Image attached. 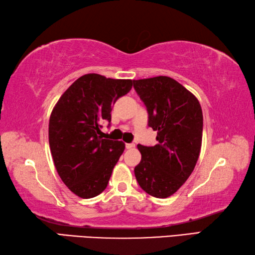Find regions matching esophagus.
Segmentation results:
<instances>
[{
    "label": "esophagus",
    "mask_w": 255,
    "mask_h": 255,
    "mask_svg": "<svg viewBox=\"0 0 255 255\" xmlns=\"http://www.w3.org/2000/svg\"><path fill=\"white\" fill-rule=\"evenodd\" d=\"M126 148L127 149H132V148H135V143H126Z\"/></svg>",
    "instance_id": "1"
}]
</instances>
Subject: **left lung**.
<instances>
[{
	"label": "left lung",
	"mask_w": 255,
	"mask_h": 255,
	"mask_svg": "<svg viewBox=\"0 0 255 255\" xmlns=\"http://www.w3.org/2000/svg\"><path fill=\"white\" fill-rule=\"evenodd\" d=\"M132 83L158 141L151 147L137 146L141 160L135 167L136 179L147 194L166 198L186 182L197 163L203 136L201 105L191 91L169 77Z\"/></svg>",
	"instance_id": "obj_1"
}]
</instances>
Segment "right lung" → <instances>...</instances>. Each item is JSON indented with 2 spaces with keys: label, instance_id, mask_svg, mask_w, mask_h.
I'll return each mask as SVG.
<instances>
[{
  "label": "right lung",
  "instance_id": "1",
  "mask_svg": "<svg viewBox=\"0 0 255 255\" xmlns=\"http://www.w3.org/2000/svg\"><path fill=\"white\" fill-rule=\"evenodd\" d=\"M132 87L130 79L88 73L60 97L50 116L49 145L57 172L70 191L91 198L107 187L125 143L101 137L112 107Z\"/></svg>",
  "mask_w": 255,
  "mask_h": 255
}]
</instances>
